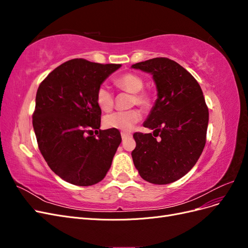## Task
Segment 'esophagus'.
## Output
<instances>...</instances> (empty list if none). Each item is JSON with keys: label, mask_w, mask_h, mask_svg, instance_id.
I'll return each mask as SVG.
<instances>
[{"label": "esophagus", "mask_w": 248, "mask_h": 248, "mask_svg": "<svg viewBox=\"0 0 248 248\" xmlns=\"http://www.w3.org/2000/svg\"><path fill=\"white\" fill-rule=\"evenodd\" d=\"M121 137H122L123 140H126L127 138H130L131 134H130V133H126V132H122V133H121Z\"/></svg>", "instance_id": "obj_1"}]
</instances>
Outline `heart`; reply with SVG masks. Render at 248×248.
Returning <instances> with one entry per match:
<instances>
[{
	"instance_id": "obj_1",
	"label": "heart",
	"mask_w": 248,
	"mask_h": 248,
	"mask_svg": "<svg viewBox=\"0 0 248 248\" xmlns=\"http://www.w3.org/2000/svg\"><path fill=\"white\" fill-rule=\"evenodd\" d=\"M115 86L120 91L131 93L130 106H140L144 109L152 107L154 97L151 91L144 88V78L134 72H126L114 79ZM95 99L97 106L103 111H109L114 108L115 96L107 85H101L96 91ZM141 111L132 108L125 111H116L103 118V125L107 128L121 130L123 132L130 131L134 125L141 120Z\"/></svg>"
}]
</instances>
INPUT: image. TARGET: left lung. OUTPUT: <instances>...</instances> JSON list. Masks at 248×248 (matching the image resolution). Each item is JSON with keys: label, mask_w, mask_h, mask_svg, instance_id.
Returning <instances> with one entry per match:
<instances>
[{"label": "left lung", "mask_w": 248, "mask_h": 248, "mask_svg": "<svg viewBox=\"0 0 248 248\" xmlns=\"http://www.w3.org/2000/svg\"><path fill=\"white\" fill-rule=\"evenodd\" d=\"M132 68L153 74L158 92L144 123L153 134H133L134 167L150 183L175 182L193 168L204 150L209 121L204 95L197 79L170 59H150Z\"/></svg>", "instance_id": "8db88e82"}]
</instances>
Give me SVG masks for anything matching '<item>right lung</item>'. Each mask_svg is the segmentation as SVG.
I'll return each mask as SVG.
<instances>
[{"instance_id":"right-lung-1","label":"right lung","mask_w":248,"mask_h":248,"mask_svg":"<svg viewBox=\"0 0 248 248\" xmlns=\"http://www.w3.org/2000/svg\"><path fill=\"white\" fill-rule=\"evenodd\" d=\"M120 67L72 59L52 70L37 90L33 127L38 148L50 170L66 182L94 185L111 166L121 134L99 129L101 109L95 95Z\"/></svg>"}]
</instances>
